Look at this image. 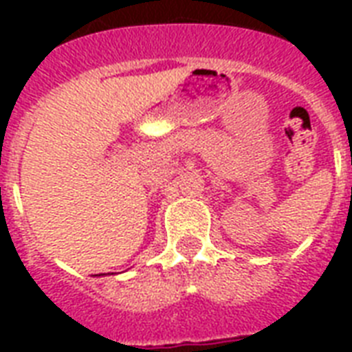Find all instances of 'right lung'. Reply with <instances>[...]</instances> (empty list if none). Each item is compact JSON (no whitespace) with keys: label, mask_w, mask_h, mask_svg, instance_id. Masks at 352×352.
I'll use <instances>...</instances> for the list:
<instances>
[{"label":"right lung","mask_w":352,"mask_h":352,"mask_svg":"<svg viewBox=\"0 0 352 352\" xmlns=\"http://www.w3.org/2000/svg\"><path fill=\"white\" fill-rule=\"evenodd\" d=\"M98 276H100V274H98Z\"/></svg>","instance_id":"1"}]
</instances>
